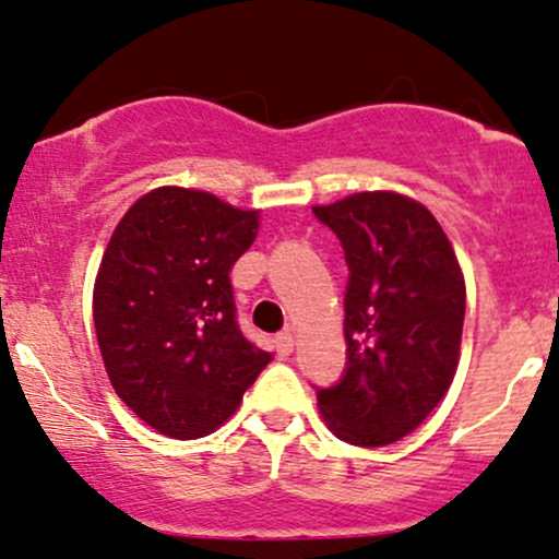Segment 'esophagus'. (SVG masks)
I'll list each match as a JSON object with an SVG mask.
<instances>
[{
    "mask_svg": "<svg viewBox=\"0 0 559 559\" xmlns=\"http://www.w3.org/2000/svg\"><path fill=\"white\" fill-rule=\"evenodd\" d=\"M273 345H275V355H281V358H286V355L294 353V336L289 334V331H284V334L275 336Z\"/></svg>",
    "mask_w": 559,
    "mask_h": 559,
    "instance_id": "1",
    "label": "esophagus"
}]
</instances>
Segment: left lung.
Here are the masks:
<instances>
[{
  "instance_id": "8db88e82",
  "label": "left lung",
  "mask_w": 559,
  "mask_h": 559,
  "mask_svg": "<svg viewBox=\"0 0 559 559\" xmlns=\"http://www.w3.org/2000/svg\"><path fill=\"white\" fill-rule=\"evenodd\" d=\"M345 249L347 371L318 392L340 440L364 449L414 432L459 366L464 273L435 214L395 190H360L312 206Z\"/></svg>"
}]
</instances>
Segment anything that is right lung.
I'll return each mask as SVG.
<instances>
[{
	"mask_svg": "<svg viewBox=\"0 0 559 559\" xmlns=\"http://www.w3.org/2000/svg\"><path fill=\"white\" fill-rule=\"evenodd\" d=\"M257 230L260 210L162 186L134 201L103 251L92 316L106 373L167 438L214 432L273 360L238 329L230 286Z\"/></svg>",
	"mask_w": 559,
	"mask_h": 559,
	"instance_id": "obj_1",
	"label": "right lung"
}]
</instances>
